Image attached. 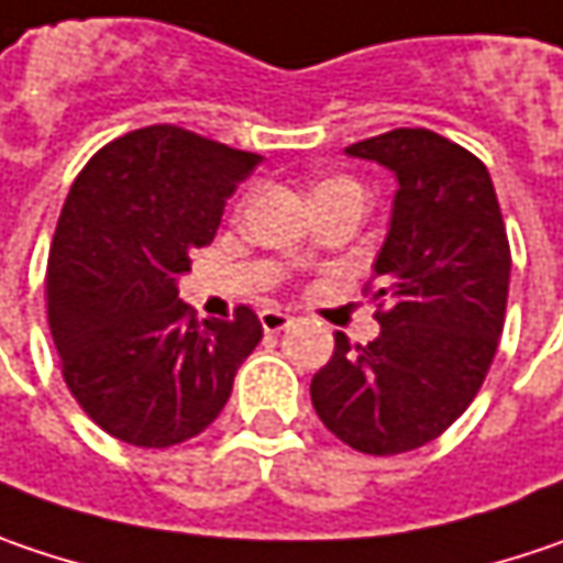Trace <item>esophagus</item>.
Masks as SVG:
<instances>
[{"label":"esophagus","instance_id":"esophagus-1","mask_svg":"<svg viewBox=\"0 0 563 563\" xmlns=\"http://www.w3.org/2000/svg\"><path fill=\"white\" fill-rule=\"evenodd\" d=\"M289 324H292V318L286 312H280V309H264V312H261V328H264L267 334H277V331L289 328Z\"/></svg>","mask_w":563,"mask_h":563}]
</instances>
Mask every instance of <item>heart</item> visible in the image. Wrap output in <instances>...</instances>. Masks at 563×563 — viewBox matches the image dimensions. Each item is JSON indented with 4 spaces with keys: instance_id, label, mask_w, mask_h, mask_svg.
I'll return each instance as SVG.
<instances>
[{
    "instance_id": "1",
    "label": "heart",
    "mask_w": 563,
    "mask_h": 563,
    "mask_svg": "<svg viewBox=\"0 0 563 563\" xmlns=\"http://www.w3.org/2000/svg\"><path fill=\"white\" fill-rule=\"evenodd\" d=\"M338 190H360V184L353 181V178H344V175H338V178H324V181L314 187V197L338 194Z\"/></svg>"
}]
</instances>
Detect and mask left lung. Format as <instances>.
Listing matches in <instances>:
<instances>
[{"instance_id": "obj_1", "label": "left lung", "mask_w": 563, "mask_h": 563, "mask_svg": "<svg viewBox=\"0 0 563 563\" xmlns=\"http://www.w3.org/2000/svg\"><path fill=\"white\" fill-rule=\"evenodd\" d=\"M395 172L391 229L366 296L379 338L334 334L312 405L350 449L398 455L437 440L475 401L500 344L510 242L478 155L423 126L347 146Z\"/></svg>"}]
</instances>
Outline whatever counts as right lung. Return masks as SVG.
<instances>
[{"label": "right lung", "instance_id": "add662e5", "mask_svg": "<svg viewBox=\"0 0 563 563\" xmlns=\"http://www.w3.org/2000/svg\"><path fill=\"white\" fill-rule=\"evenodd\" d=\"M261 155L175 123L98 150L73 184L47 261V321L73 398L104 433L165 449L225 408L257 314L197 321L178 299L190 257L213 242L222 207Z\"/></svg>", "mask_w": 563, "mask_h": 563}]
</instances>
